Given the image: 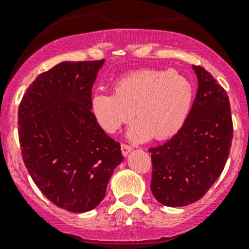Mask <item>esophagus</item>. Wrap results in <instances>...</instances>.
<instances>
[{"instance_id":"34e87169","label":"esophagus","mask_w":249,"mask_h":249,"mask_svg":"<svg viewBox=\"0 0 249 249\" xmlns=\"http://www.w3.org/2000/svg\"><path fill=\"white\" fill-rule=\"evenodd\" d=\"M120 147H122V153H123V155H124V157H126V155L129 154V153L132 150L131 145L125 144V143H122V145H120Z\"/></svg>"}]
</instances>
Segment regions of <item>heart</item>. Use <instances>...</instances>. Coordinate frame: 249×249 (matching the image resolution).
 Masks as SVG:
<instances>
[{
	"label": "heart",
	"mask_w": 249,
	"mask_h": 249,
	"mask_svg": "<svg viewBox=\"0 0 249 249\" xmlns=\"http://www.w3.org/2000/svg\"><path fill=\"white\" fill-rule=\"evenodd\" d=\"M194 99L190 80L175 70L144 69L119 78L114 92L100 91L92 96L91 112L100 126L114 134L130 126L129 137L136 142L172 137L184 125Z\"/></svg>",
	"instance_id": "b5f03b06"
}]
</instances>
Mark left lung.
<instances>
[{
	"label": "left lung",
	"mask_w": 249,
	"mask_h": 249,
	"mask_svg": "<svg viewBox=\"0 0 249 249\" xmlns=\"http://www.w3.org/2000/svg\"><path fill=\"white\" fill-rule=\"evenodd\" d=\"M199 80L184 125L171 140L150 148V189L160 203L180 207L200 200L224 170L232 141L229 97L212 74L193 65Z\"/></svg>",
	"instance_id": "1"
}]
</instances>
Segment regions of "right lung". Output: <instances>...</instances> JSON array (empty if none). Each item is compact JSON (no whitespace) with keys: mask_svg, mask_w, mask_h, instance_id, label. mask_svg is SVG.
<instances>
[{"mask_svg":"<svg viewBox=\"0 0 249 249\" xmlns=\"http://www.w3.org/2000/svg\"><path fill=\"white\" fill-rule=\"evenodd\" d=\"M105 60L65 61L39 74L18 110L24 164L44 196L69 212L91 211L124 157L91 112V89Z\"/></svg>","mask_w":249,"mask_h":249,"instance_id":"add662e5","label":"right lung"}]
</instances>
